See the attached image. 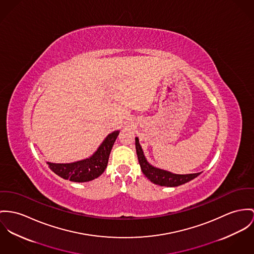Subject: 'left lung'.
<instances>
[{"label": "left lung", "instance_id": "1", "mask_svg": "<svg viewBox=\"0 0 254 254\" xmlns=\"http://www.w3.org/2000/svg\"><path fill=\"white\" fill-rule=\"evenodd\" d=\"M135 148H136L138 161H139L142 172L151 182H153L156 185H159L162 187H178L193 180L197 176L200 175V173L178 175V174H173L171 172L161 170L152 166L146 160L137 137L135 138Z\"/></svg>", "mask_w": 254, "mask_h": 254}]
</instances>
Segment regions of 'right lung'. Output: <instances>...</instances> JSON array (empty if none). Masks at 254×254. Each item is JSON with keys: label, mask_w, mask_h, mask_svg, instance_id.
Here are the masks:
<instances>
[{"label": "right lung", "mask_w": 254, "mask_h": 254, "mask_svg": "<svg viewBox=\"0 0 254 254\" xmlns=\"http://www.w3.org/2000/svg\"><path fill=\"white\" fill-rule=\"evenodd\" d=\"M119 132L117 130L110 133L99 146L98 151L89 158L72 163L47 162V164L54 173L65 180L77 183L92 181L104 172Z\"/></svg>", "instance_id": "add662e5"}]
</instances>
